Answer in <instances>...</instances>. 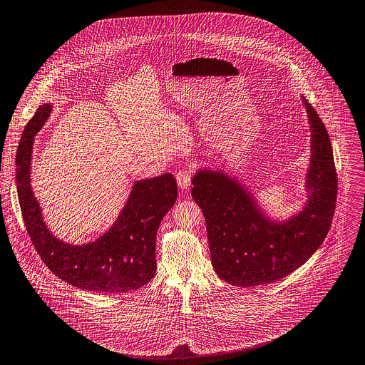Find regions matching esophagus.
Listing matches in <instances>:
<instances>
[{
    "mask_svg": "<svg viewBox=\"0 0 365 365\" xmlns=\"http://www.w3.org/2000/svg\"><path fill=\"white\" fill-rule=\"evenodd\" d=\"M176 180L180 189H189V186L192 185V173L187 169H182L176 173Z\"/></svg>",
    "mask_w": 365,
    "mask_h": 365,
    "instance_id": "obj_1",
    "label": "esophagus"
}]
</instances>
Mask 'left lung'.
<instances>
[{
    "label": "left lung",
    "instance_id": "8db88e82",
    "mask_svg": "<svg viewBox=\"0 0 365 365\" xmlns=\"http://www.w3.org/2000/svg\"><path fill=\"white\" fill-rule=\"evenodd\" d=\"M306 106L312 145L306 173L307 200L286 220L270 217L249 187L222 169L199 168L192 196L203 212L212 264L233 286L277 282L303 266L323 245L336 209L337 173L333 148L314 108Z\"/></svg>",
    "mask_w": 365,
    "mask_h": 365
}]
</instances>
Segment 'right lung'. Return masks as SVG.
Listing matches in <instances>:
<instances>
[{
    "label": "right lung",
    "mask_w": 365,
    "mask_h": 365,
    "mask_svg": "<svg viewBox=\"0 0 365 365\" xmlns=\"http://www.w3.org/2000/svg\"><path fill=\"white\" fill-rule=\"evenodd\" d=\"M51 112L52 103L39 105L22 132L15 159L18 200L35 250L55 276L82 290L123 293L145 286L156 273V232L178 197L173 175L136 180L102 236L83 245L65 243L48 229L31 187L34 138Z\"/></svg>",
    "instance_id": "add662e5"
}]
</instances>
